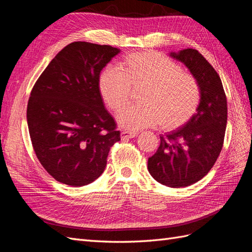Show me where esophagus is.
Returning <instances> with one entry per match:
<instances>
[{
  "mask_svg": "<svg viewBox=\"0 0 252 252\" xmlns=\"http://www.w3.org/2000/svg\"><path fill=\"white\" fill-rule=\"evenodd\" d=\"M138 135V133L136 132H132V131H122L121 132V139L122 140H128V139H131V138H134V136Z\"/></svg>",
  "mask_w": 252,
  "mask_h": 252,
  "instance_id": "1",
  "label": "esophagus"
}]
</instances>
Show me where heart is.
<instances>
[{"mask_svg":"<svg viewBox=\"0 0 252 252\" xmlns=\"http://www.w3.org/2000/svg\"><path fill=\"white\" fill-rule=\"evenodd\" d=\"M119 69L107 68L100 75V93L114 112L124 110L131 89L140 90L141 105L121 114L119 124L130 130L159 125L173 130L191 120L201 102V87L193 74L156 51H139L125 57Z\"/></svg>","mask_w":252,"mask_h":252,"instance_id":"1","label":"heart"}]
</instances>
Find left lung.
<instances>
[{
    "label": "left lung",
    "mask_w": 252,
    "mask_h": 252,
    "mask_svg": "<svg viewBox=\"0 0 252 252\" xmlns=\"http://www.w3.org/2000/svg\"><path fill=\"white\" fill-rule=\"evenodd\" d=\"M170 56L184 63L201 87V102L188 123L161 135L156 154L148 158V171L161 184L186 187L207 174L224 144L227 98L220 75L196 49Z\"/></svg>",
    "instance_id": "obj_1"
}]
</instances>
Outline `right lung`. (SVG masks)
I'll return each mask as SVG.
<instances>
[{"mask_svg": "<svg viewBox=\"0 0 252 252\" xmlns=\"http://www.w3.org/2000/svg\"><path fill=\"white\" fill-rule=\"evenodd\" d=\"M120 49L73 42L51 60L35 82L27 124L35 156L51 177L81 187L103 173L120 131L105 109L100 73Z\"/></svg>", "mask_w": 252, "mask_h": 252, "instance_id": "1", "label": "right lung"}]
</instances>
